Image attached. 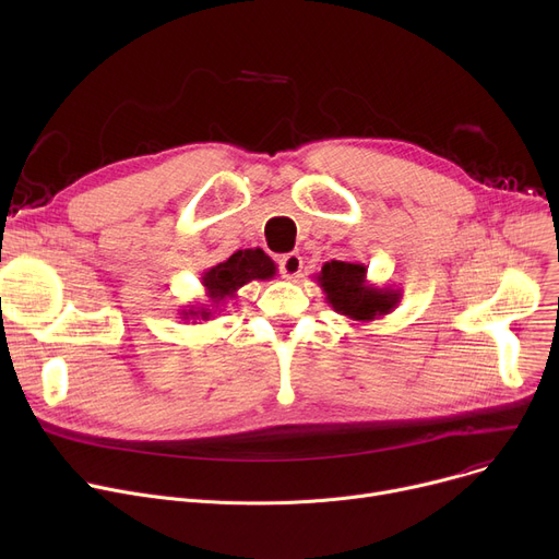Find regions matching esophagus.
I'll return each mask as SVG.
<instances>
[{
	"mask_svg": "<svg viewBox=\"0 0 559 559\" xmlns=\"http://www.w3.org/2000/svg\"><path fill=\"white\" fill-rule=\"evenodd\" d=\"M278 267H281L283 278H287V281H299L301 270H304V260H301L299 253H285V255L278 260Z\"/></svg>",
	"mask_w": 559,
	"mask_h": 559,
	"instance_id": "obj_1",
	"label": "esophagus"
}]
</instances>
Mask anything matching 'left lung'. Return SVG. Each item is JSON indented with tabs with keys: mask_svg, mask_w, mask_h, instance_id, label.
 <instances>
[{
	"mask_svg": "<svg viewBox=\"0 0 559 559\" xmlns=\"http://www.w3.org/2000/svg\"><path fill=\"white\" fill-rule=\"evenodd\" d=\"M314 278L324 289L326 304L337 314L358 321V324L390 314L401 301V289L369 283L365 262L331 260L324 262V267Z\"/></svg>",
	"mask_w": 559,
	"mask_h": 559,
	"instance_id": "1",
	"label": "left lung"
}]
</instances>
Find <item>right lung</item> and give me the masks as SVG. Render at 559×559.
<instances>
[{
  "label": "right lung",
  "mask_w": 559,
  "mask_h": 559,
  "mask_svg": "<svg viewBox=\"0 0 559 559\" xmlns=\"http://www.w3.org/2000/svg\"><path fill=\"white\" fill-rule=\"evenodd\" d=\"M274 276L276 262L262 249L255 247L235 251L230 258L201 274V285L205 287L209 306H186L181 310V319H192V324H197V321H209L219 308L226 306L228 299H235L242 285L251 281H270Z\"/></svg>",
  "instance_id": "1"
}]
</instances>
